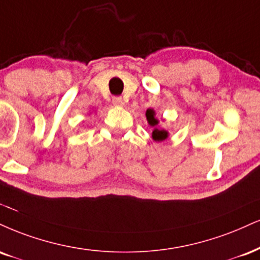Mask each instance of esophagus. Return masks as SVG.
Returning <instances> with one entry per match:
<instances>
[{"label": "esophagus", "mask_w": 260, "mask_h": 260, "mask_svg": "<svg viewBox=\"0 0 260 260\" xmlns=\"http://www.w3.org/2000/svg\"><path fill=\"white\" fill-rule=\"evenodd\" d=\"M112 104L115 106H123L124 103H123V99L121 98V96H114L112 98Z\"/></svg>", "instance_id": "34e87169"}]
</instances>
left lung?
<instances>
[{
    "label": "left lung",
    "instance_id": "8db88e82",
    "mask_svg": "<svg viewBox=\"0 0 260 260\" xmlns=\"http://www.w3.org/2000/svg\"><path fill=\"white\" fill-rule=\"evenodd\" d=\"M146 118H148L149 124L151 127H154V131H152V139L155 142H162V140L168 138V132L164 128H157L158 121L157 118H155V111L154 109H148L146 110Z\"/></svg>",
    "mask_w": 260,
    "mask_h": 260
}]
</instances>
